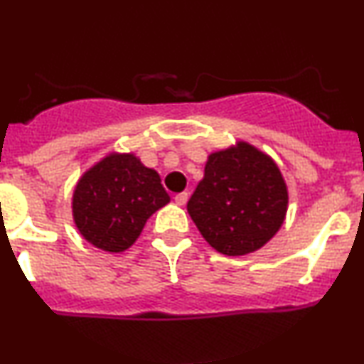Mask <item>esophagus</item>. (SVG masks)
Wrapping results in <instances>:
<instances>
[{
    "label": "esophagus",
    "mask_w": 364,
    "mask_h": 364,
    "mask_svg": "<svg viewBox=\"0 0 364 364\" xmlns=\"http://www.w3.org/2000/svg\"><path fill=\"white\" fill-rule=\"evenodd\" d=\"M188 196H190V195H188L186 191H183V193H178L176 196H174V202H176V205L183 207L188 202Z\"/></svg>",
    "instance_id": "esophagus-1"
}]
</instances>
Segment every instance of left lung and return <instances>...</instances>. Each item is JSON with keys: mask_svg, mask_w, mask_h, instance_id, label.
Returning a JSON list of instances; mask_svg holds the SVG:
<instances>
[{"mask_svg": "<svg viewBox=\"0 0 364 364\" xmlns=\"http://www.w3.org/2000/svg\"><path fill=\"white\" fill-rule=\"evenodd\" d=\"M287 203L289 193L277 162L248 141L237 140L208 154L205 173L186 208L212 248L241 257L277 235Z\"/></svg>", "mask_w": 364, "mask_h": 364, "instance_id": "1", "label": "left lung"}]
</instances>
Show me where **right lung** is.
<instances>
[{"label":"right lung","instance_id":"1","mask_svg":"<svg viewBox=\"0 0 364 364\" xmlns=\"http://www.w3.org/2000/svg\"><path fill=\"white\" fill-rule=\"evenodd\" d=\"M169 202L156 169L133 152H109L78 178L72 215L87 243L121 253L139 240L149 217Z\"/></svg>","mask_w":364,"mask_h":364}]
</instances>
